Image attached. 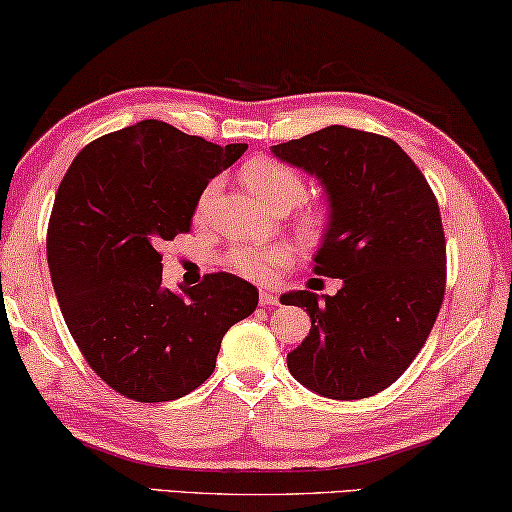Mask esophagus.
<instances>
[{
	"mask_svg": "<svg viewBox=\"0 0 512 512\" xmlns=\"http://www.w3.org/2000/svg\"><path fill=\"white\" fill-rule=\"evenodd\" d=\"M259 303H262V305H278L280 301H278L276 294L269 292V289H262V292H259Z\"/></svg>",
	"mask_w": 512,
	"mask_h": 512,
	"instance_id": "34e87169",
	"label": "esophagus"
}]
</instances>
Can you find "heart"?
Returning a JSON list of instances; mask_svg holds the SVG:
<instances>
[{"label":"heart","instance_id":"obj_1","mask_svg":"<svg viewBox=\"0 0 512 512\" xmlns=\"http://www.w3.org/2000/svg\"><path fill=\"white\" fill-rule=\"evenodd\" d=\"M241 179L259 202L276 211L292 209L305 197V181L301 174L269 158H255L243 165ZM213 193H216V183L204 188L197 211H207ZM315 220V216H305V223H315ZM225 262L230 269L250 280H269L280 266L289 262V250L280 243H264V246L236 243L234 248L227 250Z\"/></svg>","mask_w":512,"mask_h":512}]
</instances>
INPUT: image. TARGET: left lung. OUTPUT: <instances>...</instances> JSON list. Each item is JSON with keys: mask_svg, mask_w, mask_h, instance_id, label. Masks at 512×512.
I'll return each mask as SVG.
<instances>
[{"mask_svg": "<svg viewBox=\"0 0 512 512\" xmlns=\"http://www.w3.org/2000/svg\"><path fill=\"white\" fill-rule=\"evenodd\" d=\"M271 154L322 183L329 223L312 271L342 280L333 296L308 289L280 296L312 322L287 354V368L322 398H370L409 368L444 301L437 197L414 160L384 135L326 126L276 144Z\"/></svg>", "mask_w": 512, "mask_h": 512, "instance_id": "left-lung-1", "label": "left lung"}]
</instances>
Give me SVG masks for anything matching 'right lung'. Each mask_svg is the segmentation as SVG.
I'll return each instance as SVG.
<instances>
[{
  "instance_id": "1",
  "label": "right lung",
  "mask_w": 512,
  "mask_h": 512,
  "mask_svg": "<svg viewBox=\"0 0 512 512\" xmlns=\"http://www.w3.org/2000/svg\"><path fill=\"white\" fill-rule=\"evenodd\" d=\"M246 149L144 119L87 144L59 183L48 225L52 287L91 370L126 398L195 391L216 368L223 335L257 308V287L232 273L170 292L158 253L190 230L207 183Z\"/></svg>"
}]
</instances>
